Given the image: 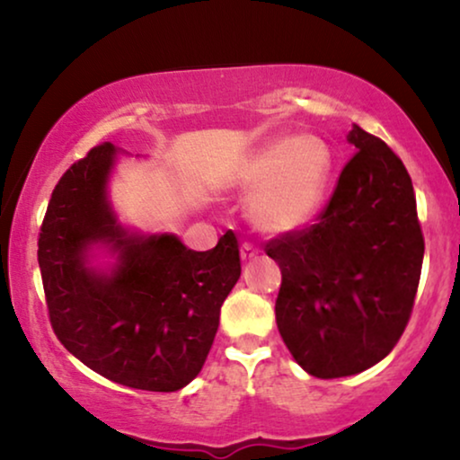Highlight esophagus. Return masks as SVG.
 Instances as JSON below:
<instances>
[{
    "label": "esophagus",
    "instance_id": "esophagus-1",
    "mask_svg": "<svg viewBox=\"0 0 460 460\" xmlns=\"http://www.w3.org/2000/svg\"><path fill=\"white\" fill-rule=\"evenodd\" d=\"M240 255H242V260L248 261V260H255V257L260 255V251H257V248L252 244H248V242H244V244H242V248H240Z\"/></svg>",
    "mask_w": 460,
    "mask_h": 460
}]
</instances>
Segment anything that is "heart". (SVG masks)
<instances>
[{
	"mask_svg": "<svg viewBox=\"0 0 460 460\" xmlns=\"http://www.w3.org/2000/svg\"><path fill=\"white\" fill-rule=\"evenodd\" d=\"M332 175V151L320 136H279L237 164L234 188L251 197V223L266 235H289L314 223Z\"/></svg>",
	"mask_w": 460,
	"mask_h": 460,
	"instance_id": "b5f03b06",
	"label": "heart"
}]
</instances>
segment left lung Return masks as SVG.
Masks as SVG:
<instances>
[{
  "mask_svg": "<svg viewBox=\"0 0 460 460\" xmlns=\"http://www.w3.org/2000/svg\"><path fill=\"white\" fill-rule=\"evenodd\" d=\"M348 142L357 153L315 225L266 244L283 277L279 332L298 366L318 378L352 376L394 350L424 260L402 160L357 125Z\"/></svg>",
  "mask_w": 460,
  "mask_h": 460,
  "instance_id": "8db88e82",
  "label": "left lung"
}]
</instances>
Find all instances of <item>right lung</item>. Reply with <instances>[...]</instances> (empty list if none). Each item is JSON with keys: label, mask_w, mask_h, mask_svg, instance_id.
Listing matches in <instances>:
<instances>
[{"label": "right lung", "mask_w": 460, "mask_h": 460, "mask_svg": "<svg viewBox=\"0 0 460 460\" xmlns=\"http://www.w3.org/2000/svg\"><path fill=\"white\" fill-rule=\"evenodd\" d=\"M119 151L103 142L73 164L51 192L39 235L47 309L62 346L110 381L177 392L197 378L240 279V248L226 231L209 251L172 234H131L116 220L108 179ZM103 243L117 263H87Z\"/></svg>", "instance_id": "obj_1"}]
</instances>
